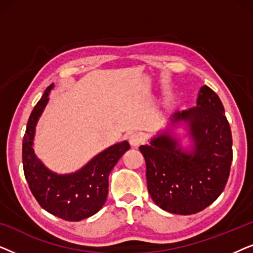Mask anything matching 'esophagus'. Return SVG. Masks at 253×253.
I'll return each mask as SVG.
<instances>
[{
    "mask_svg": "<svg viewBox=\"0 0 253 253\" xmlns=\"http://www.w3.org/2000/svg\"><path fill=\"white\" fill-rule=\"evenodd\" d=\"M129 143L132 147H138L141 143H143V138H141L139 134L133 133L129 137Z\"/></svg>",
    "mask_w": 253,
    "mask_h": 253,
    "instance_id": "34e87169",
    "label": "esophagus"
}]
</instances>
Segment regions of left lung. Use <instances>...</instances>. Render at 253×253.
Returning <instances> with one entry per match:
<instances>
[{
    "instance_id": "obj_1",
    "label": "left lung",
    "mask_w": 253,
    "mask_h": 253,
    "mask_svg": "<svg viewBox=\"0 0 253 253\" xmlns=\"http://www.w3.org/2000/svg\"><path fill=\"white\" fill-rule=\"evenodd\" d=\"M186 122L195 141L182 151L169 133L154 137L139 147L146 162L147 189L162 210L181 215L210 206L227 184L233 160V139L222 102L209 86L200 88L197 106L172 116Z\"/></svg>"
}]
</instances>
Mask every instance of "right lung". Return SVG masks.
<instances>
[{
	"label": "right lung",
	"instance_id": "right-lung-1",
	"mask_svg": "<svg viewBox=\"0 0 253 253\" xmlns=\"http://www.w3.org/2000/svg\"><path fill=\"white\" fill-rule=\"evenodd\" d=\"M53 84L47 87L31 113L23 139V168L30 190L48 213L65 221H81L99 212L108 195V176L130 148L122 141L96 155L78 171L57 175L44 167L33 151L36 126L48 102Z\"/></svg>",
	"mask_w": 253,
	"mask_h": 253
}]
</instances>
